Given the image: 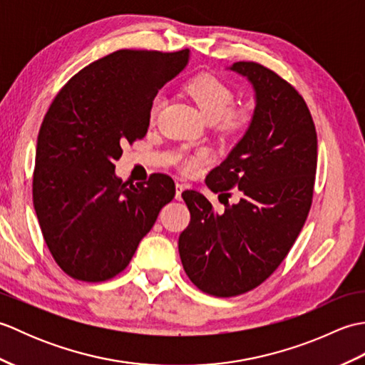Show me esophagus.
Instances as JSON below:
<instances>
[{
  "mask_svg": "<svg viewBox=\"0 0 365 365\" xmlns=\"http://www.w3.org/2000/svg\"><path fill=\"white\" fill-rule=\"evenodd\" d=\"M187 190V185L183 183H175V199L180 200L182 199V192Z\"/></svg>",
  "mask_w": 365,
  "mask_h": 365,
  "instance_id": "1",
  "label": "esophagus"
}]
</instances>
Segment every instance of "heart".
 <instances>
[{
	"label": "heart",
	"instance_id": "obj_1",
	"mask_svg": "<svg viewBox=\"0 0 365 365\" xmlns=\"http://www.w3.org/2000/svg\"><path fill=\"white\" fill-rule=\"evenodd\" d=\"M187 92L192 102L196 103L199 113L207 122H216V125L224 133L234 135L243 131L251 122V114L245 108H230L234 103V92L226 83L215 78L212 75L196 76L187 84ZM163 106V98L157 97L152 105L150 119L155 120ZM204 155L183 158V169L187 173H196Z\"/></svg>",
	"mask_w": 365,
	"mask_h": 365
}]
</instances>
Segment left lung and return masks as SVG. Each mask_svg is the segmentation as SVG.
I'll return each mask as SVG.
<instances>
[{
	"mask_svg": "<svg viewBox=\"0 0 365 365\" xmlns=\"http://www.w3.org/2000/svg\"><path fill=\"white\" fill-rule=\"evenodd\" d=\"M227 68L251 83L255 106L245 135L205 183L226 197L238 188L240 200H226L218 213L200 192L183 191L191 221L178 237L191 282L222 298L255 289L281 265L311 210L317 170V131L297 89L257 63Z\"/></svg>",
	"mask_w": 365,
	"mask_h": 365,
	"instance_id": "8db88e82",
	"label": "left lung"
}]
</instances>
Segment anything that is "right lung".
Segmentation results:
<instances>
[{
    "instance_id": "add662e5",
    "label": "right lung",
    "mask_w": 365,
    "mask_h": 365,
    "mask_svg": "<svg viewBox=\"0 0 365 365\" xmlns=\"http://www.w3.org/2000/svg\"><path fill=\"white\" fill-rule=\"evenodd\" d=\"M190 50H119L61 89L38 130L33 202L45 243L73 279L100 282L125 269L163 207L166 174L147 183L115 175L122 145L145 136L153 98L188 66Z\"/></svg>"
}]
</instances>
